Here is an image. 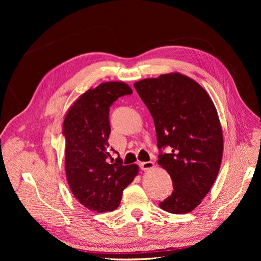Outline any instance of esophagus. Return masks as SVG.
I'll list each match as a JSON object with an SVG mask.
<instances>
[{
    "instance_id": "1",
    "label": "esophagus",
    "mask_w": 261,
    "mask_h": 261,
    "mask_svg": "<svg viewBox=\"0 0 261 261\" xmlns=\"http://www.w3.org/2000/svg\"><path fill=\"white\" fill-rule=\"evenodd\" d=\"M139 165H140V169L144 170V171H148V170H151V169L154 168V163L152 161L141 162Z\"/></svg>"
}]
</instances>
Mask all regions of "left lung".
Returning a JSON list of instances; mask_svg holds the SVG:
<instances>
[{
  "label": "left lung",
  "instance_id": "obj_1",
  "mask_svg": "<svg viewBox=\"0 0 261 261\" xmlns=\"http://www.w3.org/2000/svg\"><path fill=\"white\" fill-rule=\"evenodd\" d=\"M154 122L158 148L169 145L158 164L167 171L174 191L159 203L170 213H188L199 206L218 176L223 133L217 109L202 87L179 73L134 84Z\"/></svg>",
  "mask_w": 261,
  "mask_h": 261
}]
</instances>
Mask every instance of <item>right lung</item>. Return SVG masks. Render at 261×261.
Returning <instances> with one entry per match:
<instances>
[{
	"label": "right lung",
	"mask_w": 261,
	"mask_h": 261,
	"mask_svg": "<svg viewBox=\"0 0 261 261\" xmlns=\"http://www.w3.org/2000/svg\"><path fill=\"white\" fill-rule=\"evenodd\" d=\"M132 93L123 82L102 83L83 93L64 117L67 183L76 199L89 210H115L123 191L138 174L137 164L123 165L120 159L113 162L108 141L110 107L117 98Z\"/></svg>",
	"instance_id": "right-lung-1"
}]
</instances>
